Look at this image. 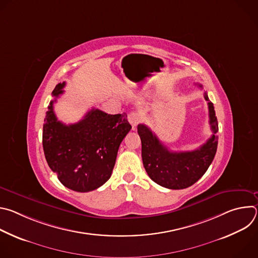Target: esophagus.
<instances>
[{
    "instance_id": "34e87169",
    "label": "esophagus",
    "mask_w": 258,
    "mask_h": 258,
    "mask_svg": "<svg viewBox=\"0 0 258 258\" xmlns=\"http://www.w3.org/2000/svg\"><path fill=\"white\" fill-rule=\"evenodd\" d=\"M127 120H128V122L132 124L133 130H135L136 126L138 125V123L140 122L141 117H140L139 113H137V112H131V113L127 115Z\"/></svg>"
}]
</instances>
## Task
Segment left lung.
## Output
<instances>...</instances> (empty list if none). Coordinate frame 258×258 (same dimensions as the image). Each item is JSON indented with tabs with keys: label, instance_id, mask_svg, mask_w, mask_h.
I'll list each match as a JSON object with an SVG mask.
<instances>
[{
	"label": "left lung",
	"instance_id": "8db88e82",
	"mask_svg": "<svg viewBox=\"0 0 258 258\" xmlns=\"http://www.w3.org/2000/svg\"><path fill=\"white\" fill-rule=\"evenodd\" d=\"M198 86L202 89V85ZM204 98L208 102L212 136L194 151H169L148 126L138 125L144 167L150 178L164 188L180 190L192 186L206 172L215 156L218 123L213 104L209 101L206 92Z\"/></svg>",
	"mask_w": 258,
	"mask_h": 258
}]
</instances>
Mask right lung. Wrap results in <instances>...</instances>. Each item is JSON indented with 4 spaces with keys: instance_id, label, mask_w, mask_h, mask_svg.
I'll list each match as a JSON object with an SVG mask.
<instances>
[{
    "instance_id": "obj_1",
    "label": "right lung",
    "mask_w": 258,
    "mask_h": 258,
    "mask_svg": "<svg viewBox=\"0 0 258 258\" xmlns=\"http://www.w3.org/2000/svg\"><path fill=\"white\" fill-rule=\"evenodd\" d=\"M58 84L48 106L43 127V148L50 168L63 186L77 192L98 189L110 178L120 143L131 131L127 115L107 114L93 108L77 123L64 124L54 112L63 94Z\"/></svg>"
}]
</instances>
